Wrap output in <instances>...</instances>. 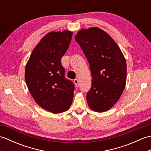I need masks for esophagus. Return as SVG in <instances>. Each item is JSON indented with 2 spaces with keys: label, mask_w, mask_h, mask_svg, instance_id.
<instances>
[{
  "label": "esophagus",
  "mask_w": 151,
  "mask_h": 151,
  "mask_svg": "<svg viewBox=\"0 0 151 151\" xmlns=\"http://www.w3.org/2000/svg\"><path fill=\"white\" fill-rule=\"evenodd\" d=\"M74 83H75V84L76 87H78V80L75 79V81H74Z\"/></svg>",
  "instance_id": "esophagus-1"
}]
</instances>
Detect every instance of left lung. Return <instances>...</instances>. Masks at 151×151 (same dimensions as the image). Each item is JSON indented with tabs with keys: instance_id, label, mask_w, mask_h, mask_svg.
<instances>
[{
	"instance_id": "1",
	"label": "left lung",
	"mask_w": 151,
	"mask_h": 151,
	"mask_svg": "<svg viewBox=\"0 0 151 151\" xmlns=\"http://www.w3.org/2000/svg\"><path fill=\"white\" fill-rule=\"evenodd\" d=\"M90 66L92 83L86 99L97 112L110 110L123 93L127 82V63L119 47L97 27L82 29L75 36Z\"/></svg>"
}]
</instances>
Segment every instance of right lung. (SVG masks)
I'll return each instance as SVG.
<instances>
[{"instance_id":"add662e5","label":"right lung","mask_w":151,"mask_h":151,"mask_svg":"<svg viewBox=\"0 0 151 151\" xmlns=\"http://www.w3.org/2000/svg\"><path fill=\"white\" fill-rule=\"evenodd\" d=\"M73 32H50L32 52L24 78L36 103L53 114L67 111L72 104L74 85L65 78L61 58L69 46Z\"/></svg>"}]
</instances>
